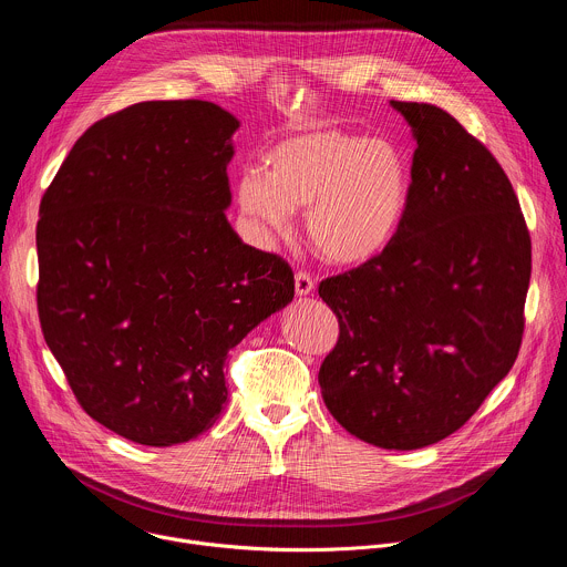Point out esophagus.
I'll return each instance as SVG.
<instances>
[{"mask_svg":"<svg viewBox=\"0 0 567 567\" xmlns=\"http://www.w3.org/2000/svg\"><path fill=\"white\" fill-rule=\"evenodd\" d=\"M293 282H296V296H309V293L313 291V280H311V276L305 274V271H298L296 278H293Z\"/></svg>","mask_w":567,"mask_h":567,"instance_id":"1","label":"esophagus"}]
</instances>
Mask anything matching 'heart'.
<instances>
[{
    "label": "heart",
    "instance_id": "obj_1",
    "mask_svg": "<svg viewBox=\"0 0 567 567\" xmlns=\"http://www.w3.org/2000/svg\"><path fill=\"white\" fill-rule=\"evenodd\" d=\"M411 166L385 138L313 127L274 145L262 168L237 179V204L265 228L285 233L307 210L313 251L334 265H363L396 237L411 202Z\"/></svg>",
    "mask_w": 567,
    "mask_h": 567
}]
</instances>
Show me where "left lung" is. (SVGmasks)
<instances>
[{
    "instance_id": "8db88e82",
    "label": "left lung",
    "mask_w": 567,
    "mask_h": 567,
    "mask_svg": "<svg viewBox=\"0 0 567 567\" xmlns=\"http://www.w3.org/2000/svg\"><path fill=\"white\" fill-rule=\"evenodd\" d=\"M390 105L417 141L409 210L381 256L320 282L341 334L318 383L348 433L413 451L464 426L512 370L532 239L487 147L435 105Z\"/></svg>"
}]
</instances>
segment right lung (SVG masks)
<instances>
[{
  "label": "right lung",
  "mask_w": 567,
  "mask_h": 567,
  "mask_svg": "<svg viewBox=\"0 0 567 567\" xmlns=\"http://www.w3.org/2000/svg\"><path fill=\"white\" fill-rule=\"evenodd\" d=\"M239 121L208 101H147L75 141L40 204L38 313L83 411L173 446L226 403L224 361L293 298L291 267L226 219Z\"/></svg>",
  "instance_id": "1"
}]
</instances>
